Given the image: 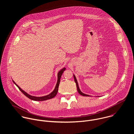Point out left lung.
Instances as JSON below:
<instances>
[{
    "instance_id": "1",
    "label": "left lung",
    "mask_w": 134,
    "mask_h": 134,
    "mask_svg": "<svg viewBox=\"0 0 134 134\" xmlns=\"http://www.w3.org/2000/svg\"><path fill=\"white\" fill-rule=\"evenodd\" d=\"M73 76H74V81H75V83H76V84L77 89V91H78L79 94H80V95H81V96H90L89 95H87V94H85V93H83L80 91V89H79V86H78V82H77L76 78V77H75V76L74 75H73Z\"/></svg>"
}]
</instances>
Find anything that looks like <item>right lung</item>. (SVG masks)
Returning <instances> with one entry per match:
<instances>
[{
  "mask_svg": "<svg viewBox=\"0 0 134 134\" xmlns=\"http://www.w3.org/2000/svg\"><path fill=\"white\" fill-rule=\"evenodd\" d=\"M65 70V68H64L62 69H61L60 71H59V72L58 73V80L56 84V86L55 88V89L54 90V91L53 92H52L50 94H49L47 96H40V97H37V96H32L29 95V94H28L27 92H26L25 91H24V90H23L19 86L12 80L13 83L19 88V90L25 95L26 96H27L28 98H29L30 99H32L33 100H36V101H43V100H47L49 99H51L53 97H54L55 96L57 95V94L58 91V88H59V85L60 83V78L62 76V73H63V72Z\"/></svg>",
  "mask_w": 134,
  "mask_h": 134,
  "instance_id": "right-lung-1",
  "label": "right lung"
}]
</instances>
